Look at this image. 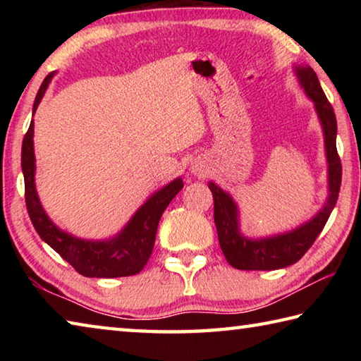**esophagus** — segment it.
<instances>
[{
	"mask_svg": "<svg viewBox=\"0 0 361 361\" xmlns=\"http://www.w3.org/2000/svg\"><path fill=\"white\" fill-rule=\"evenodd\" d=\"M191 172H192L194 175H202V173H204V170L200 169L199 166H192V167H191Z\"/></svg>",
	"mask_w": 361,
	"mask_h": 361,
	"instance_id": "34e87169",
	"label": "esophagus"
}]
</instances>
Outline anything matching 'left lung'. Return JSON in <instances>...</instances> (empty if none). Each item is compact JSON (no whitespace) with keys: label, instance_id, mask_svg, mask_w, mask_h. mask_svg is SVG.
I'll return each instance as SVG.
<instances>
[{"label":"left lung","instance_id":"left-lung-1","mask_svg":"<svg viewBox=\"0 0 361 361\" xmlns=\"http://www.w3.org/2000/svg\"><path fill=\"white\" fill-rule=\"evenodd\" d=\"M293 71L304 94L312 100L322 126L328 162V197L325 205L312 218L296 226L295 229L264 237H247L240 231V212L235 200L229 192L210 181L209 188L215 202L213 216H215L219 247L229 264L240 271H274L295 264L319 237L338 202L342 167L336 149L338 124H336L333 106L329 105L319 78L309 65H296L293 66Z\"/></svg>","mask_w":361,"mask_h":361}]
</instances>
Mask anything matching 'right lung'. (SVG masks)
Listing matches in <instances>:
<instances>
[{
    "instance_id": "add662e5",
    "label": "right lung",
    "mask_w": 361,
    "mask_h": 361,
    "mask_svg": "<svg viewBox=\"0 0 361 361\" xmlns=\"http://www.w3.org/2000/svg\"><path fill=\"white\" fill-rule=\"evenodd\" d=\"M54 76H56V71L49 73L42 81L33 103V114L38 109ZM33 135L35 122L32 119L22 143V173L25 180L28 215L41 239L56 250L84 277L113 279L135 276L149 259L152 247H154L159 219L167 205L172 202V199L181 191L183 180L178 176L154 194H151L116 235L103 240L81 239V237L60 229L42 209L35 183L36 159Z\"/></svg>"
}]
</instances>
